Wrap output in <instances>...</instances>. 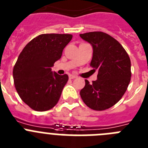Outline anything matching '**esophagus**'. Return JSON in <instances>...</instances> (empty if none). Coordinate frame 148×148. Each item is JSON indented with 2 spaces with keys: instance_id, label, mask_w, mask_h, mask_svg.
Returning a JSON list of instances; mask_svg holds the SVG:
<instances>
[{
  "instance_id": "esophagus-1",
  "label": "esophagus",
  "mask_w": 148,
  "mask_h": 148,
  "mask_svg": "<svg viewBox=\"0 0 148 148\" xmlns=\"http://www.w3.org/2000/svg\"><path fill=\"white\" fill-rule=\"evenodd\" d=\"M75 78H77V76L72 75V74H71V75H69V79H75Z\"/></svg>"
}]
</instances>
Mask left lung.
Masks as SVG:
<instances>
[{"label":"left lung","mask_w":148,"mask_h":148,"mask_svg":"<svg viewBox=\"0 0 148 148\" xmlns=\"http://www.w3.org/2000/svg\"><path fill=\"white\" fill-rule=\"evenodd\" d=\"M93 47L90 65L98 71L97 79L92 84L86 79L80 91L82 100L87 106L102 111L117 103L127 89L131 79L129 55L116 39L103 32L79 34Z\"/></svg>","instance_id":"8db88e82"}]
</instances>
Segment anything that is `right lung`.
Segmentation results:
<instances>
[{
	"instance_id": "right-lung-1",
	"label": "right lung",
	"mask_w": 148,
	"mask_h": 148,
	"mask_svg": "<svg viewBox=\"0 0 148 148\" xmlns=\"http://www.w3.org/2000/svg\"><path fill=\"white\" fill-rule=\"evenodd\" d=\"M71 38V34H41L19 54L13 68L14 84L19 97L32 110L47 111L58 103L69 76L52 72L51 67Z\"/></svg>"
}]
</instances>
